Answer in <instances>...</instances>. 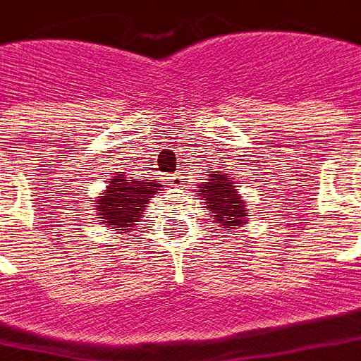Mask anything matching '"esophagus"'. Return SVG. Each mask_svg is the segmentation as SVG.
Wrapping results in <instances>:
<instances>
[{
    "label": "esophagus",
    "instance_id": "34e87169",
    "mask_svg": "<svg viewBox=\"0 0 361 361\" xmlns=\"http://www.w3.org/2000/svg\"><path fill=\"white\" fill-rule=\"evenodd\" d=\"M171 178V183H173V186H184V177L183 173H175Z\"/></svg>",
    "mask_w": 361,
    "mask_h": 361
}]
</instances>
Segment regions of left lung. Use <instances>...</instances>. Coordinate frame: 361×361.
I'll return each mask as SVG.
<instances>
[{"mask_svg": "<svg viewBox=\"0 0 361 361\" xmlns=\"http://www.w3.org/2000/svg\"><path fill=\"white\" fill-rule=\"evenodd\" d=\"M207 173L209 175L206 183L196 184V188L204 200V206L212 212L217 227L223 231H233L246 225L248 207L244 206L238 186L225 175V171H207Z\"/></svg>", "mask_w": 361, "mask_h": 361, "instance_id": "8db88e82", "label": "left lung"}]
</instances>
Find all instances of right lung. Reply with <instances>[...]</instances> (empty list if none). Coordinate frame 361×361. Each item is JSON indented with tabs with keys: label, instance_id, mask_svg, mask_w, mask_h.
I'll list each match as a JSON object with an SVG mask.
<instances>
[{
	"label": "right lung",
	"instance_id": "obj_1",
	"mask_svg": "<svg viewBox=\"0 0 361 361\" xmlns=\"http://www.w3.org/2000/svg\"><path fill=\"white\" fill-rule=\"evenodd\" d=\"M165 184L161 180H140V178L126 177V175H113L107 180V188L96 196L97 219L105 223L109 228L133 233L136 225L142 223V213L148 207L149 200L161 192Z\"/></svg>",
	"mask_w": 361,
	"mask_h": 361
}]
</instances>
